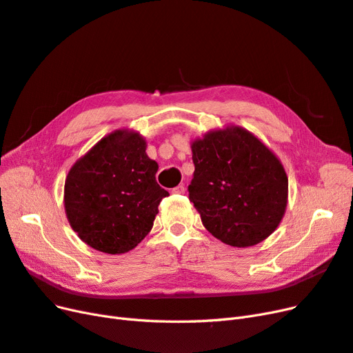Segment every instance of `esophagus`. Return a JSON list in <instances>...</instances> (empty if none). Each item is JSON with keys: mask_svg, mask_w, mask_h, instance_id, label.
<instances>
[{"mask_svg": "<svg viewBox=\"0 0 353 353\" xmlns=\"http://www.w3.org/2000/svg\"><path fill=\"white\" fill-rule=\"evenodd\" d=\"M172 193L174 194H184L185 193V187L183 184H179L175 188H172Z\"/></svg>", "mask_w": 353, "mask_h": 353, "instance_id": "34e87169", "label": "esophagus"}]
</instances>
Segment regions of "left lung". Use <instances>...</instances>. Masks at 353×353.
Instances as JSON below:
<instances>
[{
  "instance_id": "left-lung-1",
  "label": "left lung",
  "mask_w": 353,
  "mask_h": 353,
  "mask_svg": "<svg viewBox=\"0 0 353 353\" xmlns=\"http://www.w3.org/2000/svg\"><path fill=\"white\" fill-rule=\"evenodd\" d=\"M194 175L188 199L203 225L222 243L249 248L279 227L288 179L279 159L239 126L212 131L191 144Z\"/></svg>"
}]
</instances>
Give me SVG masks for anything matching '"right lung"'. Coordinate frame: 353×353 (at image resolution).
<instances>
[{"instance_id":"right-lung-1","label":"right lung","mask_w":353,"mask_h":353,"mask_svg":"<svg viewBox=\"0 0 353 353\" xmlns=\"http://www.w3.org/2000/svg\"><path fill=\"white\" fill-rule=\"evenodd\" d=\"M157 169L140 134L104 137L66 178L65 209L73 231L95 250H132L150 232L157 206L169 196L157 184Z\"/></svg>"}]
</instances>
